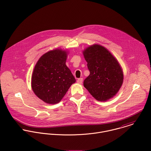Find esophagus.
<instances>
[{"instance_id":"esophagus-1","label":"esophagus","mask_w":151,"mask_h":151,"mask_svg":"<svg viewBox=\"0 0 151 151\" xmlns=\"http://www.w3.org/2000/svg\"><path fill=\"white\" fill-rule=\"evenodd\" d=\"M83 78H78V79L77 80V83H78V84H82V83H83Z\"/></svg>"}]
</instances>
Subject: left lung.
Wrapping results in <instances>:
<instances>
[{
    "instance_id": "8db88e82",
    "label": "left lung",
    "mask_w": 151,
    "mask_h": 151,
    "mask_svg": "<svg viewBox=\"0 0 151 151\" xmlns=\"http://www.w3.org/2000/svg\"><path fill=\"white\" fill-rule=\"evenodd\" d=\"M90 72L84 86L96 100L106 101L114 96L123 81L120 65L104 47L94 45L83 52Z\"/></svg>"
}]
</instances>
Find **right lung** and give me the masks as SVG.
<instances>
[{
  "label": "right lung",
  "mask_w": 151,
  "mask_h": 151,
  "mask_svg": "<svg viewBox=\"0 0 151 151\" xmlns=\"http://www.w3.org/2000/svg\"><path fill=\"white\" fill-rule=\"evenodd\" d=\"M67 53L56 49L42 55L35 66L31 79L35 94L49 104L59 103L69 88L76 82L66 66Z\"/></svg>",
  "instance_id": "right-lung-1"
}]
</instances>
